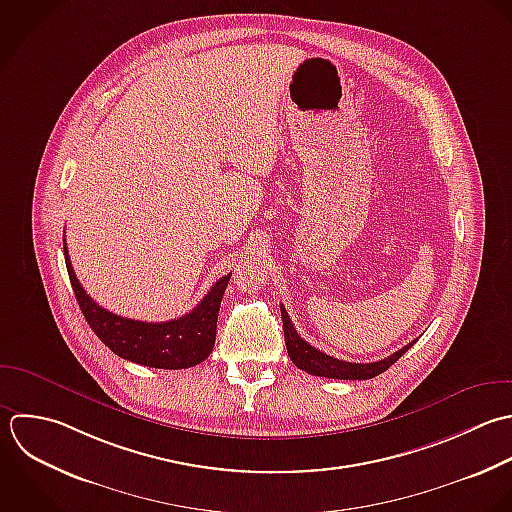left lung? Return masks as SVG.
I'll return each mask as SVG.
<instances>
[{"label":"left lung","mask_w":512,"mask_h":512,"mask_svg":"<svg viewBox=\"0 0 512 512\" xmlns=\"http://www.w3.org/2000/svg\"><path fill=\"white\" fill-rule=\"evenodd\" d=\"M281 317H283V331H285V345H287V353L291 357V361L307 371L309 375L315 377H325V379H343V381H365V379H373L381 373H385L393 363H397L415 343L405 345L403 349H399L397 353H393L387 359L375 361V363H347V361H339L331 355L321 353L319 349L311 347L307 341H303L299 337V333L295 331L289 313L285 311V307L281 305Z\"/></svg>","instance_id":"8db88e82"}]
</instances>
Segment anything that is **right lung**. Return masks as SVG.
Instances as JSON below:
<instances>
[{
  "label": "right lung",
  "mask_w": 512,
  "mask_h": 512,
  "mask_svg": "<svg viewBox=\"0 0 512 512\" xmlns=\"http://www.w3.org/2000/svg\"><path fill=\"white\" fill-rule=\"evenodd\" d=\"M63 255L67 275L85 321L115 355L153 369H187L209 357L215 345L221 299L231 275L221 277L191 313L173 321L147 323L127 319L99 307L77 281L65 239Z\"/></svg>",
  "instance_id": "add662e5"
}]
</instances>
